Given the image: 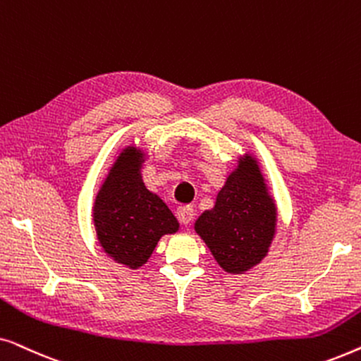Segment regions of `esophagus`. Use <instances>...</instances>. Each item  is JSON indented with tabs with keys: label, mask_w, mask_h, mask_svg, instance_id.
Wrapping results in <instances>:
<instances>
[{
	"label": "esophagus",
	"mask_w": 361,
	"mask_h": 361,
	"mask_svg": "<svg viewBox=\"0 0 361 361\" xmlns=\"http://www.w3.org/2000/svg\"><path fill=\"white\" fill-rule=\"evenodd\" d=\"M192 215H194V212H192L190 207H179V209H177V219H179L182 225H189Z\"/></svg>",
	"instance_id": "34e87169"
}]
</instances>
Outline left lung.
<instances>
[{
  "label": "left lung",
  "mask_w": 361,
  "mask_h": 361,
  "mask_svg": "<svg viewBox=\"0 0 361 361\" xmlns=\"http://www.w3.org/2000/svg\"><path fill=\"white\" fill-rule=\"evenodd\" d=\"M278 228V207L269 194L259 162L250 152L240 156L219 190L214 209L195 220V233L204 240L219 266L230 274H243L268 255Z\"/></svg>",
  "instance_id": "left-lung-1"
}]
</instances>
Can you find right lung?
Wrapping results in <instances>:
<instances>
[{"label": "right lung", "instance_id": "right-lung-1", "mask_svg": "<svg viewBox=\"0 0 361 361\" xmlns=\"http://www.w3.org/2000/svg\"><path fill=\"white\" fill-rule=\"evenodd\" d=\"M145 161L140 147L121 149L97 192L92 212L102 250L130 269L146 264L157 241L179 230L169 207L142 182Z\"/></svg>", "mask_w": 361, "mask_h": 361}]
</instances>
